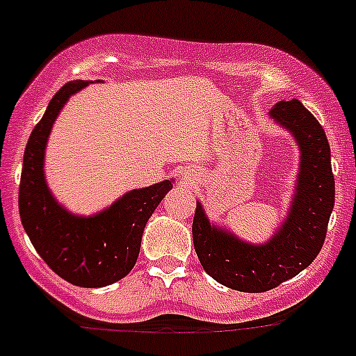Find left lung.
Instances as JSON below:
<instances>
[{
  "label": "left lung",
  "instance_id": "left-lung-1",
  "mask_svg": "<svg viewBox=\"0 0 356 356\" xmlns=\"http://www.w3.org/2000/svg\"><path fill=\"white\" fill-rule=\"evenodd\" d=\"M270 115L300 145V172L290 214L270 242L253 245L209 223L200 204L193 218V244L202 267L225 286L261 293L295 277L323 248L335 200L330 145L318 119L298 99L277 103Z\"/></svg>",
  "mask_w": 356,
  "mask_h": 356
}]
</instances>
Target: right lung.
Masks as SVG:
<instances>
[{
  "label": "right lung",
  "instance_id": "obj_1",
  "mask_svg": "<svg viewBox=\"0 0 356 356\" xmlns=\"http://www.w3.org/2000/svg\"><path fill=\"white\" fill-rule=\"evenodd\" d=\"M86 86L88 81L63 86L33 128L22 161L19 212L36 253L59 277L75 286L102 288L133 268L145 223L172 189V181L133 189L92 218L70 214L54 200L43 177L45 144L66 99Z\"/></svg>",
  "mask_w": 356,
  "mask_h": 356
}]
</instances>
